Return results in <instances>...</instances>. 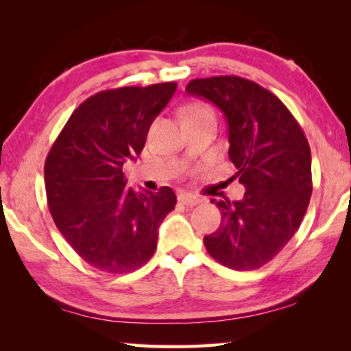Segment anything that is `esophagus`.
Here are the masks:
<instances>
[{
  "instance_id": "1",
  "label": "esophagus",
  "mask_w": 351,
  "mask_h": 351,
  "mask_svg": "<svg viewBox=\"0 0 351 351\" xmlns=\"http://www.w3.org/2000/svg\"><path fill=\"white\" fill-rule=\"evenodd\" d=\"M179 203L184 204V206H189V208H191V206H196L201 203V199L198 198V196H193L190 193H180L179 195Z\"/></svg>"
}]
</instances>
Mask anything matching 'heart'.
<instances>
[{
	"instance_id": "obj_1",
	"label": "heart",
	"mask_w": 351,
	"mask_h": 351,
	"mask_svg": "<svg viewBox=\"0 0 351 351\" xmlns=\"http://www.w3.org/2000/svg\"><path fill=\"white\" fill-rule=\"evenodd\" d=\"M204 110H208L204 107L203 104H198V102H193V104H189L186 107L182 110V113H191V112H204Z\"/></svg>"
}]
</instances>
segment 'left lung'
Returning <instances> with one entry per match:
<instances>
[{"label":"left lung","mask_w":351,"mask_h":351,"mask_svg":"<svg viewBox=\"0 0 351 351\" xmlns=\"http://www.w3.org/2000/svg\"><path fill=\"white\" fill-rule=\"evenodd\" d=\"M185 90L213 102L228 124L232 179L246 186L241 201H215L222 222L204 246L222 265L256 270L291 241L308 208L311 153L285 104L241 76L191 80Z\"/></svg>","instance_id":"left-lung-1"}]
</instances>
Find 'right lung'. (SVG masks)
Returning <instances> with one entry per match:
<instances>
[{
	"label": "right lung",
	"mask_w": 351,
	"mask_h": 351,
	"mask_svg": "<svg viewBox=\"0 0 351 351\" xmlns=\"http://www.w3.org/2000/svg\"><path fill=\"white\" fill-rule=\"evenodd\" d=\"M176 89L171 81L100 90L71 113L47 153L52 219L73 251L97 270L129 273L147 263L162 219L176 208L169 186L137 191L123 174Z\"/></svg>",
	"instance_id": "add662e5"
}]
</instances>
